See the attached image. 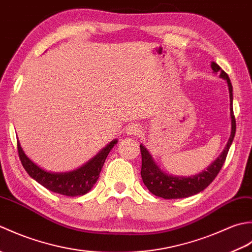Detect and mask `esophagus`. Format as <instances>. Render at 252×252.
<instances>
[{
  "label": "esophagus",
  "mask_w": 252,
  "mask_h": 252,
  "mask_svg": "<svg viewBox=\"0 0 252 252\" xmlns=\"http://www.w3.org/2000/svg\"><path fill=\"white\" fill-rule=\"evenodd\" d=\"M126 132L127 135H137V134H140L141 127L136 125H130L126 129Z\"/></svg>",
  "instance_id": "34e87169"
}]
</instances>
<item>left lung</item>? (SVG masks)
Wrapping results in <instances>:
<instances>
[{
	"label": "left lung",
	"mask_w": 252,
	"mask_h": 252,
	"mask_svg": "<svg viewBox=\"0 0 252 252\" xmlns=\"http://www.w3.org/2000/svg\"><path fill=\"white\" fill-rule=\"evenodd\" d=\"M211 68L215 72H220V78L224 79L227 83L229 93V110H231V136H229L225 148L223 149L220 156L213 161L209 167L201 171L200 173L190 176H180L165 173L163 170L159 168V165L155 162L153 156L147 151V148L141 144L142 154V169L141 175L144 184L148 190L155 196L164 198V199H179V198H186L198 192L210 185L211 182L216 179V176L220 172L222 165L225 161L228 149L231 147L235 132H236V121H235L233 111V87L226 72H224L221 67L216 63H211Z\"/></svg>",
	"instance_id": "left-lung-1"
}]
</instances>
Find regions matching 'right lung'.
<instances>
[{"mask_svg": "<svg viewBox=\"0 0 252 252\" xmlns=\"http://www.w3.org/2000/svg\"><path fill=\"white\" fill-rule=\"evenodd\" d=\"M117 143L118 140L111 141L87 163L67 172H52L42 169L27 156L21 148L19 141H17V147L20 161L32 179L56 194L77 197L85 195L92 189L99 178V173L107 156Z\"/></svg>", "mask_w": 252, "mask_h": 252, "instance_id": "obj_1", "label": "right lung"}]
</instances>
